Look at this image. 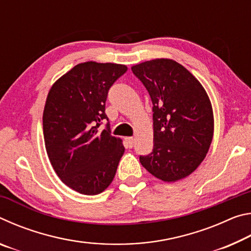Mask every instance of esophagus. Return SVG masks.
I'll return each mask as SVG.
<instances>
[{"mask_svg":"<svg viewBox=\"0 0 251 251\" xmlns=\"http://www.w3.org/2000/svg\"><path fill=\"white\" fill-rule=\"evenodd\" d=\"M125 142L127 144V146H128L129 148H131L134 146L135 144V139L133 137H125Z\"/></svg>","mask_w":251,"mask_h":251,"instance_id":"34e87169","label":"esophagus"}]
</instances>
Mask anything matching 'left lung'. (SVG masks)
I'll return each mask as SVG.
<instances>
[{"instance_id":"8db88e82","label":"left lung","mask_w":251,"mask_h":251,"mask_svg":"<svg viewBox=\"0 0 251 251\" xmlns=\"http://www.w3.org/2000/svg\"><path fill=\"white\" fill-rule=\"evenodd\" d=\"M152 101L154 147L141 156L143 167L174 182L196 171L214 136L211 101L201 82L179 63L155 58L131 66Z\"/></svg>"}]
</instances>
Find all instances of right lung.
I'll list each match as a JSON object with an SVG mask.
<instances>
[{
    "mask_svg": "<svg viewBox=\"0 0 251 251\" xmlns=\"http://www.w3.org/2000/svg\"><path fill=\"white\" fill-rule=\"evenodd\" d=\"M126 71V65L115 63H79L55 80L46 97V152L59 179L79 194L103 193L125 151L122 139L109 134L108 124L101 131L97 127L107 120L108 90Z\"/></svg>",
    "mask_w": 251,
    "mask_h": 251,
    "instance_id": "add662e5",
    "label": "right lung"
}]
</instances>
